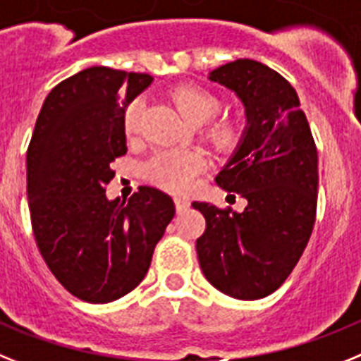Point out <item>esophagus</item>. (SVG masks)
Wrapping results in <instances>:
<instances>
[{
	"instance_id": "obj_1",
	"label": "esophagus",
	"mask_w": 361,
	"mask_h": 361,
	"mask_svg": "<svg viewBox=\"0 0 361 361\" xmlns=\"http://www.w3.org/2000/svg\"><path fill=\"white\" fill-rule=\"evenodd\" d=\"M174 205H176V211L178 212H183L189 209V200H185V198H174Z\"/></svg>"
}]
</instances>
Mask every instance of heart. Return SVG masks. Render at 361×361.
<instances>
[{
  "label": "heart",
  "mask_w": 361,
  "mask_h": 361,
  "mask_svg": "<svg viewBox=\"0 0 361 361\" xmlns=\"http://www.w3.org/2000/svg\"><path fill=\"white\" fill-rule=\"evenodd\" d=\"M172 102L178 106L185 120L190 125H203L214 118L221 109V99L211 90L194 85H181L172 90ZM143 103L133 102L125 111V133L130 136L140 127ZM218 147H228L234 143V127L228 123H216L209 130ZM203 156L189 149H159L143 165V176L152 185L169 192H183L192 185L194 176L202 171Z\"/></svg>",
  "instance_id": "heart-1"
}]
</instances>
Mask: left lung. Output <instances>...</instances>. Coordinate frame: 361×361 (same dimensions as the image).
Listing matches in <instances>:
<instances>
[{"label": "left lung", "instance_id": "obj_1", "mask_svg": "<svg viewBox=\"0 0 361 361\" xmlns=\"http://www.w3.org/2000/svg\"><path fill=\"white\" fill-rule=\"evenodd\" d=\"M245 109V128L216 183L247 200L245 211L194 202L207 228L200 267L219 293L259 300L296 267L311 238L318 198V152L296 90L255 59L209 72Z\"/></svg>", "mask_w": 361, "mask_h": 361}]
</instances>
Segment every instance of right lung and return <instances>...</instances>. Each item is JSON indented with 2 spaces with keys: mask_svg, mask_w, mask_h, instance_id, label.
<instances>
[{
  "mask_svg": "<svg viewBox=\"0 0 361 361\" xmlns=\"http://www.w3.org/2000/svg\"><path fill=\"white\" fill-rule=\"evenodd\" d=\"M152 76L89 67L50 90L27 150V196L37 249L65 289L109 303L136 289L174 218V202L140 187L109 200L111 163L127 152L125 109Z\"/></svg>",
  "mask_w": 361,
  "mask_h": 361,
  "instance_id": "1",
  "label": "right lung"
}]
</instances>
